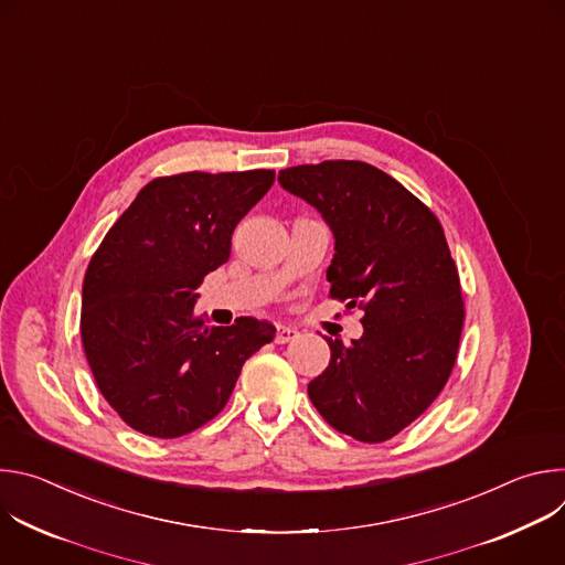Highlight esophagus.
<instances>
[{
    "label": "esophagus",
    "instance_id": "1",
    "mask_svg": "<svg viewBox=\"0 0 565 565\" xmlns=\"http://www.w3.org/2000/svg\"><path fill=\"white\" fill-rule=\"evenodd\" d=\"M297 335H299V333H297V329H292V327H277L275 342H277V344H288V342H292Z\"/></svg>",
    "mask_w": 565,
    "mask_h": 565
}]
</instances>
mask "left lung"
Returning <instances> with one entry per match:
<instances>
[{
	"label": "left lung",
	"instance_id": "left-lung-1",
	"mask_svg": "<svg viewBox=\"0 0 565 565\" xmlns=\"http://www.w3.org/2000/svg\"><path fill=\"white\" fill-rule=\"evenodd\" d=\"M335 236L331 297L362 308L364 333L308 384L319 416L360 443H384L423 416L456 364L465 321L456 264L436 214L362 160L279 172Z\"/></svg>",
	"mask_w": 565,
	"mask_h": 565
}]
</instances>
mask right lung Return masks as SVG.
I'll return each instance as SVG.
<instances>
[{
  "label": "right lung",
  "instance_id": "1",
  "mask_svg": "<svg viewBox=\"0 0 565 565\" xmlns=\"http://www.w3.org/2000/svg\"><path fill=\"white\" fill-rule=\"evenodd\" d=\"M273 170L185 172L147 183L111 225L83 284L79 333L96 384L136 431L179 438L210 423L275 327H207L196 288L230 257L232 232Z\"/></svg>",
  "mask_w": 565,
  "mask_h": 565
}]
</instances>
